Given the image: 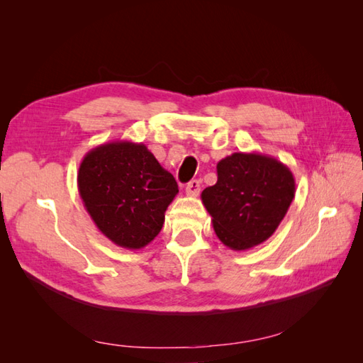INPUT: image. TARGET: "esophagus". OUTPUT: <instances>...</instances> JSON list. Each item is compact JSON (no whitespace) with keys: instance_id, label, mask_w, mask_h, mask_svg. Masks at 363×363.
Returning a JSON list of instances; mask_svg holds the SVG:
<instances>
[{"instance_id":"obj_1","label":"esophagus","mask_w":363,"mask_h":363,"mask_svg":"<svg viewBox=\"0 0 363 363\" xmlns=\"http://www.w3.org/2000/svg\"><path fill=\"white\" fill-rule=\"evenodd\" d=\"M200 194V182L199 180H191L188 184H186V195L196 196Z\"/></svg>"}]
</instances>
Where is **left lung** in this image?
<instances>
[{"label": "left lung", "instance_id": "8db88e82", "mask_svg": "<svg viewBox=\"0 0 363 363\" xmlns=\"http://www.w3.org/2000/svg\"><path fill=\"white\" fill-rule=\"evenodd\" d=\"M218 182L201 194L213 230L230 250L265 242L276 232L295 195L291 169L259 152H233L216 164Z\"/></svg>", "mask_w": 363, "mask_h": 363}]
</instances>
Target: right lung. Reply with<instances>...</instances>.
<instances>
[{"mask_svg": "<svg viewBox=\"0 0 363 363\" xmlns=\"http://www.w3.org/2000/svg\"><path fill=\"white\" fill-rule=\"evenodd\" d=\"M79 192L98 230L128 250L148 245L162 230L164 212L179 194L172 174L144 144L113 140L83 157Z\"/></svg>", "mask_w": 363, "mask_h": 363, "instance_id": "add662e5", "label": "right lung"}]
</instances>
